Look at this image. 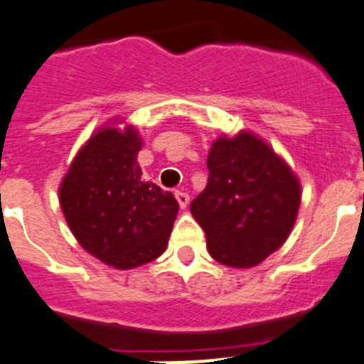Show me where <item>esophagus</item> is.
<instances>
[{
  "label": "esophagus",
  "mask_w": 364,
  "mask_h": 364,
  "mask_svg": "<svg viewBox=\"0 0 364 364\" xmlns=\"http://www.w3.org/2000/svg\"><path fill=\"white\" fill-rule=\"evenodd\" d=\"M175 197L176 200H178V205H180V210H186L189 204V195L186 191H175Z\"/></svg>",
  "instance_id": "34e87169"
}]
</instances>
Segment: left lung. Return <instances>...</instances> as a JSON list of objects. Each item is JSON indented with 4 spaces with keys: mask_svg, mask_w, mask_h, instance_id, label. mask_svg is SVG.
Returning a JSON list of instances; mask_svg holds the SVG:
<instances>
[{
    "mask_svg": "<svg viewBox=\"0 0 364 364\" xmlns=\"http://www.w3.org/2000/svg\"><path fill=\"white\" fill-rule=\"evenodd\" d=\"M208 169V186L189 205L205 231L208 252L230 268H253L288 239L301 205V182L250 131L218 136Z\"/></svg>",
    "mask_w": 364,
    "mask_h": 364,
    "instance_id": "obj_1",
    "label": "left lung"
}]
</instances>
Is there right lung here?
I'll use <instances>...</instances> for the list:
<instances>
[{
  "label": "right lung",
  "instance_id": "add662e5",
  "mask_svg": "<svg viewBox=\"0 0 364 364\" xmlns=\"http://www.w3.org/2000/svg\"><path fill=\"white\" fill-rule=\"evenodd\" d=\"M118 120V118H117ZM102 125L80 147L58 195L70 231L87 253L117 269L159 259L167 247L178 202L142 178V136L133 125Z\"/></svg>",
  "mask_w": 364,
  "mask_h": 364
}]
</instances>
